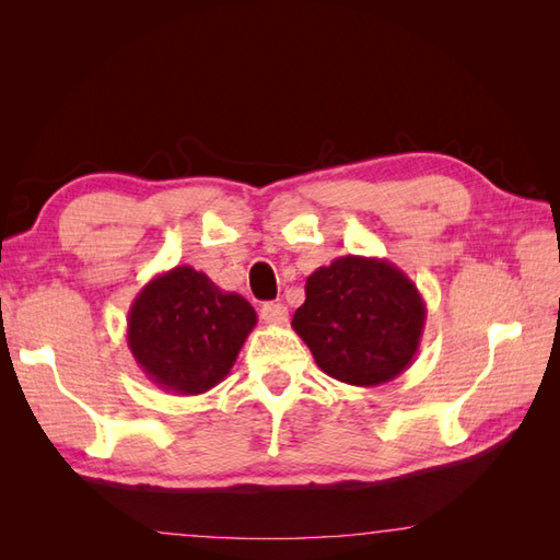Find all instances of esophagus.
Masks as SVG:
<instances>
[{"label":"esophagus","mask_w":560,"mask_h":560,"mask_svg":"<svg viewBox=\"0 0 560 560\" xmlns=\"http://www.w3.org/2000/svg\"><path fill=\"white\" fill-rule=\"evenodd\" d=\"M261 319L270 322V325H284L287 322V308L282 303H264L261 306Z\"/></svg>","instance_id":"obj_1"}]
</instances>
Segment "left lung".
<instances>
[{"mask_svg":"<svg viewBox=\"0 0 560 560\" xmlns=\"http://www.w3.org/2000/svg\"><path fill=\"white\" fill-rule=\"evenodd\" d=\"M425 317V301L401 268L346 254L308 276L292 327L327 376L376 387L411 366Z\"/></svg>","mask_w":560,"mask_h":560,"instance_id":"8db88e82","label":"left lung"}]
</instances>
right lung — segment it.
Masks as SVG:
<instances>
[{
    "label": "right lung",
    "instance_id": "right-lung-1",
    "mask_svg": "<svg viewBox=\"0 0 560 560\" xmlns=\"http://www.w3.org/2000/svg\"><path fill=\"white\" fill-rule=\"evenodd\" d=\"M257 313L200 270L175 266L151 278L128 311L126 341L144 376L175 395H202L222 383Z\"/></svg>",
    "mask_w": 560,
    "mask_h": 560
}]
</instances>
